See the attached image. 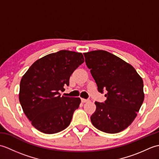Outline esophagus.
Listing matches in <instances>:
<instances>
[{
  "label": "esophagus",
  "instance_id": "obj_1",
  "mask_svg": "<svg viewBox=\"0 0 159 159\" xmlns=\"http://www.w3.org/2000/svg\"><path fill=\"white\" fill-rule=\"evenodd\" d=\"M88 101H89V100H87V99H84V98H81V102H82L83 103L87 102H88Z\"/></svg>",
  "mask_w": 159,
  "mask_h": 159
}]
</instances>
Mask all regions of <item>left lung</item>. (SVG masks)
<instances>
[{"mask_svg":"<svg viewBox=\"0 0 159 159\" xmlns=\"http://www.w3.org/2000/svg\"><path fill=\"white\" fill-rule=\"evenodd\" d=\"M83 55L98 92L107 91L105 102H95L92 123L104 133H120L130 126L142 105L143 80L130 64L105 50Z\"/></svg>","mask_w":159,"mask_h":159,"instance_id":"obj_1","label":"left lung"}]
</instances>
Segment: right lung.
Here are the masks:
<instances>
[{
    "label": "right lung",
    "instance_id": "add662e5",
    "mask_svg": "<svg viewBox=\"0 0 159 159\" xmlns=\"http://www.w3.org/2000/svg\"><path fill=\"white\" fill-rule=\"evenodd\" d=\"M83 62L82 53L60 50L37 60L24 74L19 100L36 129L45 134H55L69 126L80 99L61 97L59 92L69 85L71 74Z\"/></svg>",
    "mask_w": 159,
    "mask_h": 159
}]
</instances>
